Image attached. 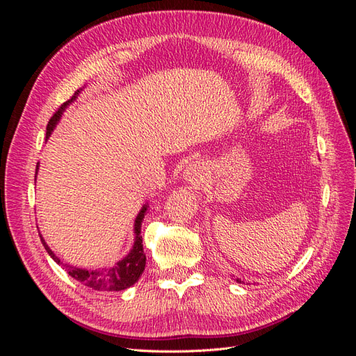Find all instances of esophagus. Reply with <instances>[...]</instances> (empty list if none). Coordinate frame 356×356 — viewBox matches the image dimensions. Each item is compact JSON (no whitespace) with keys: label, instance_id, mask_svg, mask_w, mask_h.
Instances as JSON below:
<instances>
[{"label":"esophagus","instance_id":"1","mask_svg":"<svg viewBox=\"0 0 356 356\" xmlns=\"http://www.w3.org/2000/svg\"><path fill=\"white\" fill-rule=\"evenodd\" d=\"M207 166L202 161H191V163L184 169V179L193 188H200L207 182L208 174Z\"/></svg>","mask_w":356,"mask_h":356}]
</instances>
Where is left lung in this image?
I'll return each instance as SVG.
<instances>
[{
	"mask_svg": "<svg viewBox=\"0 0 356 356\" xmlns=\"http://www.w3.org/2000/svg\"><path fill=\"white\" fill-rule=\"evenodd\" d=\"M233 279H234V281H236V282H238V284H243V281H241V279H239V277H233Z\"/></svg>",
	"mask_w": 356,
	"mask_h": 356,
	"instance_id": "1",
	"label": "left lung"
}]
</instances>
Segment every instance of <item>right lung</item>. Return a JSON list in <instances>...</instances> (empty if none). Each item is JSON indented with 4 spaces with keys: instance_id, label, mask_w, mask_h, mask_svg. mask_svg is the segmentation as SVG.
<instances>
[{
    "instance_id": "1",
    "label": "right lung",
    "mask_w": 356,
    "mask_h": 356,
    "mask_svg": "<svg viewBox=\"0 0 356 356\" xmlns=\"http://www.w3.org/2000/svg\"><path fill=\"white\" fill-rule=\"evenodd\" d=\"M81 90L83 89H79L77 92H75L72 98L63 104L60 108L55 113V115L50 118L49 124H47V131H46V139L50 138L51 132L55 131L56 124L59 123L63 111H65V108L70 104H72L75 99H77V96L81 93ZM38 168H40V163H37L35 179H37V174H38ZM147 209H148V203L144 204L141 211L138 212L136 218H135V224H134L135 239H134L132 250L129 251V254L126 257H123L120 261H117L113 267H108V268L105 267V268H96V270H88V268H80V267H74V266L62 263L60 258L56 257V254L50 250L49 245L44 241V238H42V234L40 232H38V234H40V239H41L42 245H44V248H46L47 254L59 266L65 268L67 273L71 277H74L75 281H79L83 285L89 286L92 289H96V291H123L129 286L135 285L138 282V279L141 277L144 268H145L147 258H145V252H144V248H143L141 227H143V221H144Z\"/></svg>"
}]
</instances>
